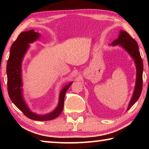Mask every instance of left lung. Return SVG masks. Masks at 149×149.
Masks as SVG:
<instances>
[{"label": "left lung", "instance_id": "1", "mask_svg": "<svg viewBox=\"0 0 149 149\" xmlns=\"http://www.w3.org/2000/svg\"><path fill=\"white\" fill-rule=\"evenodd\" d=\"M112 46H117L122 47L128 52L132 58L134 60L136 67V81L135 89L133 91V95L130 102L128 105L127 110H128L137 101L139 98L143 87V60L141 57L140 52L139 51L137 42L133 39L130 34L125 31L121 30L120 35L117 39L114 40L112 42Z\"/></svg>", "mask_w": 149, "mask_h": 149}]
</instances>
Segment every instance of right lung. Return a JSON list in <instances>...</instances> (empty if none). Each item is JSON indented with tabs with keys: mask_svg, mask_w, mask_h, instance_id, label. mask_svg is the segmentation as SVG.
Returning <instances> with one entry per match:
<instances>
[{
	"mask_svg": "<svg viewBox=\"0 0 149 149\" xmlns=\"http://www.w3.org/2000/svg\"><path fill=\"white\" fill-rule=\"evenodd\" d=\"M41 34L33 29L22 32L12 45L9 58L6 65L8 93L12 102L29 119L36 121L53 120L61 114L64 108L65 94L73 81L62 88L59 95V101L56 108L48 114H37L33 112L24 100L23 97V82L22 77V61L31 43L39 39Z\"/></svg>",
	"mask_w": 149,
	"mask_h": 149,
	"instance_id": "add662e5",
	"label": "right lung"
}]
</instances>
